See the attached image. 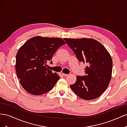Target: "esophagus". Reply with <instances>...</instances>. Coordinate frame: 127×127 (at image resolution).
<instances>
[{
    "label": "esophagus",
    "mask_w": 127,
    "mask_h": 127,
    "mask_svg": "<svg viewBox=\"0 0 127 127\" xmlns=\"http://www.w3.org/2000/svg\"><path fill=\"white\" fill-rule=\"evenodd\" d=\"M63 76H65V77H67V76H68V74H64V73H63Z\"/></svg>",
    "instance_id": "34e87169"
}]
</instances>
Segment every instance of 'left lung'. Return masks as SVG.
I'll list each match as a JSON object with an SVG mask.
<instances>
[{"label": "left lung", "instance_id": "1", "mask_svg": "<svg viewBox=\"0 0 127 127\" xmlns=\"http://www.w3.org/2000/svg\"><path fill=\"white\" fill-rule=\"evenodd\" d=\"M78 60L86 64L85 76H77L75 84L70 86L80 98L92 100L104 93L112 77V59L106 48L91 38L64 39Z\"/></svg>", "mask_w": 127, "mask_h": 127}]
</instances>
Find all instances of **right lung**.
I'll list each match as a JSON object with an SVG mask.
<instances>
[{
    "instance_id": "1",
    "label": "right lung",
    "mask_w": 127,
    "mask_h": 127,
    "mask_svg": "<svg viewBox=\"0 0 127 127\" xmlns=\"http://www.w3.org/2000/svg\"><path fill=\"white\" fill-rule=\"evenodd\" d=\"M59 37L34 36L19 49L16 56V75L23 88L29 93L40 95L52 89L60 79L57 73L47 68V63L61 45Z\"/></svg>"
}]
</instances>
